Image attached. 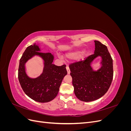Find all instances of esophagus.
Instances as JSON below:
<instances>
[{
  "label": "esophagus",
  "mask_w": 131,
  "mask_h": 131,
  "mask_svg": "<svg viewBox=\"0 0 131 131\" xmlns=\"http://www.w3.org/2000/svg\"><path fill=\"white\" fill-rule=\"evenodd\" d=\"M66 69H67V73H68V74H69L70 73V69H69V66H67L66 67Z\"/></svg>",
  "instance_id": "esophagus-1"
}]
</instances>
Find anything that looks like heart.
Wrapping results in <instances>:
<instances>
[{
	"instance_id": "1",
	"label": "heart",
	"mask_w": 131,
	"mask_h": 131,
	"mask_svg": "<svg viewBox=\"0 0 131 131\" xmlns=\"http://www.w3.org/2000/svg\"><path fill=\"white\" fill-rule=\"evenodd\" d=\"M81 52V51H76L74 52H70L66 54V56L68 58H76L80 54Z\"/></svg>"
}]
</instances>
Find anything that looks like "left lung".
Listing matches in <instances>:
<instances>
[{
  "mask_svg": "<svg viewBox=\"0 0 131 131\" xmlns=\"http://www.w3.org/2000/svg\"><path fill=\"white\" fill-rule=\"evenodd\" d=\"M93 54L84 60L69 65L70 75L75 96L79 100L91 102L100 98L109 90L113 78V59L107 47L95 40ZM98 56L102 58V67L97 71L93 70L90 64Z\"/></svg>",
  "mask_w": 131,
  "mask_h": 131,
  "instance_id": "obj_1",
  "label": "left lung"
}]
</instances>
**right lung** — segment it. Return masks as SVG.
Returning a JSON list of instances; mask_svg holds the SVG:
<instances>
[{"label":"right lung","instance_id":"add662e5","mask_svg":"<svg viewBox=\"0 0 131 131\" xmlns=\"http://www.w3.org/2000/svg\"><path fill=\"white\" fill-rule=\"evenodd\" d=\"M40 51V48L35 43L27 47L19 60L18 78L22 90L28 96L36 102L46 103L53 100L57 96L67 71L65 64L57 66L52 64L54 57L51 53ZM35 55L43 58L45 67L40 76L32 79L25 73V63Z\"/></svg>","mask_w":131,"mask_h":131}]
</instances>
